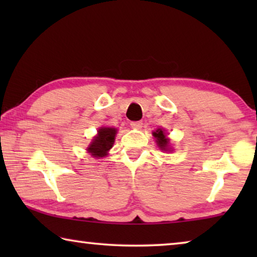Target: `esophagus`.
Returning a JSON list of instances; mask_svg holds the SVG:
<instances>
[{
  "label": "esophagus",
  "mask_w": 257,
  "mask_h": 257,
  "mask_svg": "<svg viewBox=\"0 0 257 257\" xmlns=\"http://www.w3.org/2000/svg\"><path fill=\"white\" fill-rule=\"evenodd\" d=\"M130 125H132V128L134 129H141L143 127V122L142 121H133Z\"/></svg>",
  "instance_id": "1"
}]
</instances>
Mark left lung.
I'll return each instance as SVG.
<instances>
[{
  "label": "left lung",
  "instance_id": "8db88e82",
  "mask_svg": "<svg viewBox=\"0 0 257 257\" xmlns=\"http://www.w3.org/2000/svg\"><path fill=\"white\" fill-rule=\"evenodd\" d=\"M153 136L156 138V143L161 150L169 151V139L165 137V134L162 129H158L156 132L153 133Z\"/></svg>",
  "mask_w": 257,
  "mask_h": 257
}]
</instances>
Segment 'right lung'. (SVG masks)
Returning a JSON list of instances; mask_svg holds the SVG:
<instances>
[{
  "instance_id": "right-lung-1",
  "label": "right lung",
  "mask_w": 257,
  "mask_h": 257,
  "mask_svg": "<svg viewBox=\"0 0 257 257\" xmlns=\"http://www.w3.org/2000/svg\"><path fill=\"white\" fill-rule=\"evenodd\" d=\"M116 134L115 128H101L98 130V135L93 139L92 144L89 145L87 151L92 153L95 158H103L107 154V151L111 149Z\"/></svg>"
}]
</instances>
